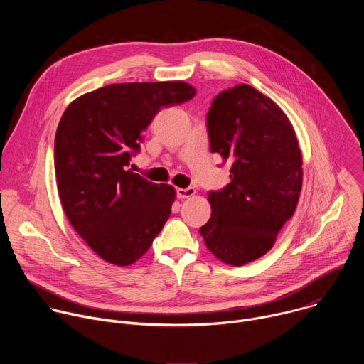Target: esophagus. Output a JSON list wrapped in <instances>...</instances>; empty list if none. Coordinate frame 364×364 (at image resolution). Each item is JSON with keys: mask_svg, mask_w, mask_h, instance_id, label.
<instances>
[{"mask_svg": "<svg viewBox=\"0 0 364 364\" xmlns=\"http://www.w3.org/2000/svg\"><path fill=\"white\" fill-rule=\"evenodd\" d=\"M196 194V190L193 187H186V188H177V197L178 198H190Z\"/></svg>", "mask_w": 364, "mask_h": 364, "instance_id": "esophagus-1", "label": "esophagus"}]
</instances>
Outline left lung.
<instances>
[{"label": "left lung", "mask_w": 364, "mask_h": 364, "mask_svg": "<svg viewBox=\"0 0 364 364\" xmlns=\"http://www.w3.org/2000/svg\"><path fill=\"white\" fill-rule=\"evenodd\" d=\"M210 151L230 164L232 181L210 191L212 216L200 233L229 265L264 256L292 218L302 187V155L292 124L249 85L220 92L207 112Z\"/></svg>", "instance_id": "left-lung-1"}]
</instances>
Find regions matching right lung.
Returning a JSON list of instances; mask_svg holds the SVG:
<instances>
[{"mask_svg": "<svg viewBox=\"0 0 364 364\" xmlns=\"http://www.w3.org/2000/svg\"><path fill=\"white\" fill-rule=\"evenodd\" d=\"M184 82L117 83L73 100L55 138V171L63 210L103 261L134 264L171 213L176 191L134 173L131 159L163 108L194 97Z\"/></svg>", "mask_w": 364, "mask_h": 364, "instance_id": "1", "label": "right lung"}]
</instances>
